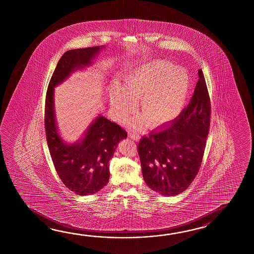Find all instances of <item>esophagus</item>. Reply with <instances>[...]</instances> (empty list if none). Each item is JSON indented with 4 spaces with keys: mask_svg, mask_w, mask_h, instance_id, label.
Instances as JSON below:
<instances>
[{
    "mask_svg": "<svg viewBox=\"0 0 254 254\" xmlns=\"http://www.w3.org/2000/svg\"><path fill=\"white\" fill-rule=\"evenodd\" d=\"M129 137L132 140H138L140 139V136L139 135L134 134V133H129Z\"/></svg>",
    "mask_w": 254,
    "mask_h": 254,
    "instance_id": "34e87169",
    "label": "esophagus"
}]
</instances>
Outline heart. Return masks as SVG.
<instances>
[{
    "label": "heart",
    "instance_id": "b5f03b06",
    "mask_svg": "<svg viewBox=\"0 0 254 254\" xmlns=\"http://www.w3.org/2000/svg\"><path fill=\"white\" fill-rule=\"evenodd\" d=\"M123 90L111 94V103L119 119H125L140 97V110L153 127L168 125L184 110L189 93V76L181 67L166 61L141 65L125 77ZM141 125V119L135 122Z\"/></svg>",
    "mask_w": 254,
    "mask_h": 254
}]
</instances>
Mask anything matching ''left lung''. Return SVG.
<instances>
[{
  "instance_id": "obj_1",
  "label": "left lung",
  "mask_w": 254,
  "mask_h": 254,
  "mask_svg": "<svg viewBox=\"0 0 254 254\" xmlns=\"http://www.w3.org/2000/svg\"><path fill=\"white\" fill-rule=\"evenodd\" d=\"M189 104L169 127L142 136L138 144L142 176L164 196L182 193L200 170L211 122V100L201 69Z\"/></svg>"
}]
</instances>
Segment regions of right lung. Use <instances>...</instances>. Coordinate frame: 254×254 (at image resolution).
<instances>
[{
    "label": "right lung",
    "instance_id": "obj_1",
    "mask_svg": "<svg viewBox=\"0 0 254 254\" xmlns=\"http://www.w3.org/2000/svg\"><path fill=\"white\" fill-rule=\"evenodd\" d=\"M101 48L95 46L67 51L57 64L45 98L44 126L54 167L65 186L78 195L96 193L108 184L109 161L120 140L127 137V131L100 115L81 142L65 144L55 125L54 87L64 81L72 70L91 64Z\"/></svg>",
    "mask_w": 254,
    "mask_h": 254
}]
</instances>
